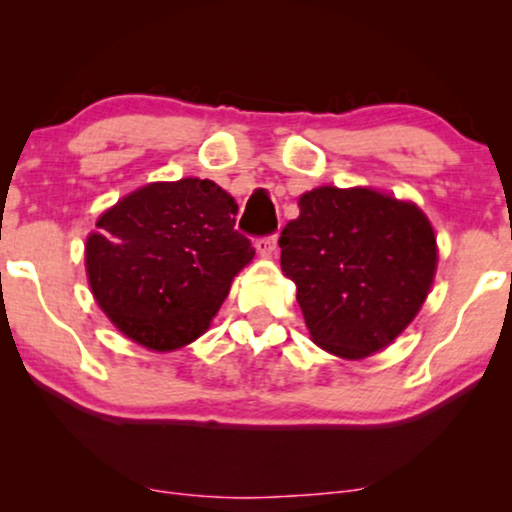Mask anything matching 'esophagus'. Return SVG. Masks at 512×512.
Instances as JSON below:
<instances>
[{
	"label": "esophagus",
	"instance_id": "obj_1",
	"mask_svg": "<svg viewBox=\"0 0 512 512\" xmlns=\"http://www.w3.org/2000/svg\"><path fill=\"white\" fill-rule=\"evenodd\" d=\"M255 248H257V252H260L262 257H274L276 255V236L257 238Z\"/></svg>",
	"mask_w": 512,
	"mask_h": 512
}]
</instances>
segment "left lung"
Wrapping results in <instances>:
<instances>
[{"label": "left lung", "instance_id": "8db88e82", "mask_svg": "<svg viewBox=\"0 0 512 512\" xmlns=\"http://www.w3.org/2000/svg\"><path fill=\"white\" fill-rule=\"evenodd\" d=\"M298 207L279 238L281 272L296 284L310 339L342 358L385 349L431 291V221L416 204L370 187H315Z\"/></svg>", "mask_w": 512, "mask_h": 512}]
</instances>
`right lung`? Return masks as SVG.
Instances as JSON below:
<instances>
[{"label":"right lung","mask_w":512,"mask_h":512,"mask_svg":"<svg viewBox=\"0 0 512 512\" xmlns=\"http://www.w3.org/2000/svg\"><path fill=\"white\" fill-rule=\"evenodd\" d=\"M236 199L216 182H151L103 211L86 240L96 303L132 342L173 351L207 332L231 281L255 257Z\"/></svg>","instance_id":"obj_1"}]
</instances>
